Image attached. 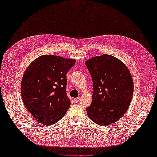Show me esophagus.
<instances>
[{
    "label": "esophagus",
    "instance_id": "obj_1",
    "mask_svg": "<svg viewBox=\"0 0 157 157\" xmlns=\"http://www.w3.org/2000/svg\"><path fill=\"white\" fill-rule=\"evenodd\" d=\"M74 101L75 102H78L80 101V98H75L74 99Z\"/></svg>",
    "mask_w": 157,
    "mask_h": 157
}]
</instances>
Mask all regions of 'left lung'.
<instances>
[{
  "label": "left lung",
  "instance_id": "left-lung-1",
  "mask_svg": "<svg viewBox=\"0 0 157 157\" xmlns=\"http://www.w3.org/2000/svg\"><path fill=\"white\" fill-rule=\"evenodd\" d=\"M93 82L92 103L88 116L98 125L118 121L129 107L134 83L126 66L114 56L104 54L86 61Z\"/></svg>",
  "mask_w": 157,
  "mask_h": 157
}]
</instances>
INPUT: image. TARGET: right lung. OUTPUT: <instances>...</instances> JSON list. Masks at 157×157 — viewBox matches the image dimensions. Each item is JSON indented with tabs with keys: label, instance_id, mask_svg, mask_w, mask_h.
Returning <instances> with one entry per match:
<instances>
[{
	"label": "right lung",
	"instance_id": "right-lung-1",
	"mask_svg": "<svg viewBox=\"0 0 157 157\" xmlns=\"http://www.w3.org/2000/svg\"><path fill=\"white\" fill-rule=\"evenodd\" d=\"M75 61L43 55L33 61L25 71L21 84L23 101L41 124H55L68 110L71 101L66 93V75Z\"/></svg>",
	"mask_w": 157,
	"mask_h": 157
}]
</instances>
